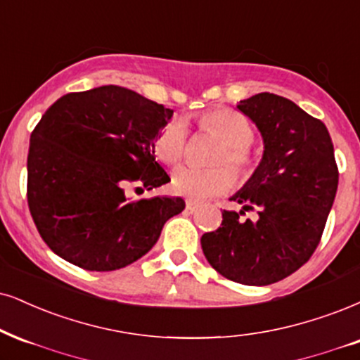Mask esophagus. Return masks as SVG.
<instances>
[{
  "label": "esophagus",
  "mask_w": 360,
  "mask_h": 360,
  "mask_svg": "<svg viewBox=\"0 0 360 360\" xmlns=\"http://www.w3.org/2000/svg\"><path fill=\"white\" fill-rule=\"evenodd\" d=\"M198 208V202H193V200H187V210L188 212H195Z\"/></svg>",
  "instance_id": "obj_1"
}]
</instances>
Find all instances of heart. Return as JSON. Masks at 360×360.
Returning <instances> with one entry per match:
<instances>
[{
    "mask_svg": "<svg viewBox=\"0 0 360 360\" xmlns=\"http://www.w3.org/2000/svg\"><path fill=\"white\" fill-rule=\"evenodd\" d=\"M198 125L203 131L217 136L224 148L217 153L215 165L227 163L230 170L238 176H247L254 170L255 158L248 145L254 141L255 130L245 115L232 108H217L200 115ZM188 130L184 120H172L155 139V155L167 165H176L187 150ZM233 185V176L227 168L198 170L192 167H181L173 172L172 187L179 195L190 200H205L229 192Z\"/></svg>",
    "mask_w": 360,
    "mask_h": 360,
    "instance_id": "heart-1",
    "label": "heart"
}]
</instances>
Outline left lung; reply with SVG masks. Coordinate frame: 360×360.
I'll return each instance as SVG.
<instances>
[{"label": "left lung", "instance_id": "left-lung-1", "mask_svg": "<svg viewBox=\"0 0 360 360\" xmlns=\"http://www.w3.org/2000/svg\"><path fill=\"white\" fill-rule=\"evenodd\" d=\"M255 123L264 155L247 184L230 197L242 210H224L221 227L202 235L208 264L229 281L269 285L312 257L334 203L339 172L329 130L294 101L259 93L237 105ZM257 206L259 219L242 221Z\"/></svg>", "mask_w": 360, "mask_h": 360}]
</instances>
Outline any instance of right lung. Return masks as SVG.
<instances>
[{
  "mask_svg": "<svg viewBox=\"0 0 360 360\" xmlns=\"http://www.w3.org/2000/svg\"><path fill=\"white\" fill-rule=\"evenodd\" d=\"M173 110L128 88L68 93L31 133L28 207L46 245L70 264L108 272L143 257L180 197L130 200L125 188L170 181L153 143Z\"/></svg>",
  "mask_w": 360,
  "mask_h": 360,
  "instance_id": "1",
  "label": "right lung"
}]
</instances>
